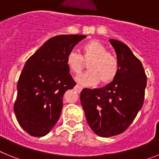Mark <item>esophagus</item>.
I'll return each mask as SVG.
<instances>
[{
    "mask_svg": "<svg viewBox=\"0 0 159 159\" xmlns=\"http://www.w3.org/2000/svg\"><path fill=\"white\" fill-rule=\"evenodd\" d=\"M75 89L78 92H80L81 91H82V89H83V87H81L80 85L77 84V85H75Z\"/></svg>",
    "mask_w": 159,
    "mask_h": 159,
    "instance_id": "34e87169",
    "label": "esophagus"
}]
</instances>
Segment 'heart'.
<instances>
[{"instance_id":"1","label":"heart","mask_w":159,"mask_h":159,"mask_svg":"<svg viewBox=\"0 0 159 159\" xmlns=\"http://www.w3.org/2000/svg\"><path fill=\"white\" fill-rule=\"evenodd\" d=\"M89 62V71L77 77V81L83 85L92 86L100 81L103 85L112 82L119 72V61L114 55L107 52V49L100 41L92 40L82 47V56L75 51L68 52L66 64L70 71L75 75L82 72Z\"/></svg>"}]
</instances>
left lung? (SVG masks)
Instances as JSON below:
<instances>
[{
    "mask_svg": "<svg viewBox=\"0 0 159 159\" xmlns=\"http://www.w3.org/2000/svg\"><path fill=\"white\" fill-rule=\"evenodd\" d=\"M110 42L119 61L117 76L103 88H84L80 94L88 125L101 137L117 135L128 128L143 107L147 86L141 61L125 43Z\"/></svg>",
    "mask_w": 159,
    "mask_h": 159,
    "instance_id": "left-lung-1",
    "label": "left lung"
}]
</instances>
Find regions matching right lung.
<instances>
[{
    "instance_id": "add662e5",
    "label": "right lung",
    "mask_w": 159,
    "mask_h": 159,
    "mask_svg": "<svg viewBox=\"0 0 159 159\" xmlns=\"http://www.w3.org/2000/svg\"><path fill=\"white\" fill-rule=\"evenodd\" d=\"M85 37L60 35L50 38L25 63L13 109L20 126L30 135H46L58 121L64 94L75 85L66 57Z\"/></svg>"
}]
</instances>
